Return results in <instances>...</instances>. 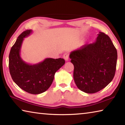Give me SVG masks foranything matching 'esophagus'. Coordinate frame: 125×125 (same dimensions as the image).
<instances>
[{"instance_id":"esophagus-1","label":"esophagus","mask_w":125,"mask_h":125,"mask_svg":"<svg viewBox=\"0 0 125 125\" xmlns=\"http://www.w3.org/2000/svg\"><path fill=\"white\" fill-rule=\"evenodd\" d=\"M63 58L64 59V60L67 61H68L69 60V53L68 52H65L64 54H63Z\"/></svg>"}]
</instances>
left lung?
Instances as JSON below:
<instances>
[{
  "mask_svg": "<svg viewBox=\"0 0 125 125\" xmlns=\"http://www.w3.org/2000/svg\"><path fill=\"white\" fill-rule=\"evenodd\" d=\"M73 78L79 89L88 94L99 92L115 76L117 50L108 36L100 32L94 43L85 44L72 52Z\"/></svg>",
  "mask_w": 125,
  "mask_h": 125,
  "instance_id": "8db88e82",
  "label": "left lung"
}]
</instances>
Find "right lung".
Listing matches in <instances>:
<instances>
[{
	"instance_id": "add662e5",
	"label": "right lung",
	"mask_w": 125,
	"mask_h": 125,
	"mask_svg": "<svg viewBox=\"0 0 125 125\" xmlns=\"http://www.w3.org/2000/svg\"><path fill=\"white\" fill-rule=\"evenodd\" d=\"M32 32V30H27L18 37L10 50L9 68L12 80L21 89L30 94H39L50 88L55 73L64 64L65 61L48 58L35 64L23 61L20 56L23 40Z\"/></svg>"
}]
</instances>
